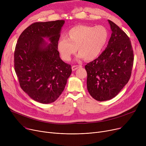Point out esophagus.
Returning a JSON list of instances; mask_svg holds the SVG:
<instances>
[{
  "label": "esophagus",
  "instance_id": "34e87169",
  "mask_svg": "<svg viewBox=\"0 0 146 146\" xmlns=\"http://www.w3.org/2000/svg\"><path fill=\"white\" fill-rule=\"evenodd\" d=\"M80 67H82V66H78V65H74V66H72V68L73 71H74L76 70H77L78 68H80Z\"/></svg>",
  "mask_w": 146,
  "mask_h": 146
}]
</instances>
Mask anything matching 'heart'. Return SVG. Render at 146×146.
I'll list each match as a JSON object with an SVG mask.
<instances>
[{
	"mask_svg": "<svg viewBox=\"0 0 146 146\" xmlns=\"http://www.w3.org/2000/svg\"><path fill=\"white\" fill-rule=\"evenodd\" d=\"M109 38L110 33L105 26L80 25L72 28L66 32L65 36L60 38L57 47L64 61L70 60L77 48L79 57L90 61L104 51Z\"/></svg>",
	"mask_w": 146,
	"mask_h": 146,
	"instance_id": "obj_1",
	"label": "heart"
}]
</instances>
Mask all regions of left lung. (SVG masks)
<instances>
[{"label": "left lung", "mask_w": 146, "mask_h": 146, "mask_svg": "<svg viewBox=\"0 0 146 146\" xmlns=\"http://www.w3.org/2000/svg\"><path fill=\"white\" fill-rule=\"evenodd\" d=\"M108 22L112 33L107 47L85 66L88 90L98 101L110 100L118 94L129 81L134 63L129 38L115 23Z\"/></svg>", "instance_id": "8db88e82"}]
</instances>
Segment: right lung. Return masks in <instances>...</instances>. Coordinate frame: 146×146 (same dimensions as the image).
Wrapping results in <instances>:
<instances>
[{
	"label": "right lung",
	"instance_id": "1",
	"mask_svg": "<svg viewBox=\"0 0 146 146\" xmlns=\"http://www.w3.org/2000/svg\"><path fill=\"white\" fill-rule=\"evenodd\" d=\"M64 20L35 22L20 35L14 52V67L21 89L34 101H56L72 73L71 65L61 60L57 50ZM49 38L47 46L42 38Z\"/></svg>",
	"mask_w": 146,
	"mask_h": 146
}]
</instances>
